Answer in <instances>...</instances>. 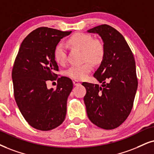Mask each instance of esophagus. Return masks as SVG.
<instances>
[{"instance_id":"34e87169","label":"esophagus","mask_w":154,"mask_h":154,"mask_svg":"<svg viewBox=\"0 0 154 154\" xmlns=\"http://www.w3.org/2000/svg\"><path fill=\"white\" fill-rule=\"evenodd\" d=\"M79 84H80V83L79 82V81H77V80H74L73 81V85H75V86H76V85H79Z\"/></svg>"}]
</instances>
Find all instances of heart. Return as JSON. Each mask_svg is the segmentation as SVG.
<instances>
[{
	"label": "heart",
	"instance_id": "b5f03b06",
	"mask_svg": "<svg viewBox=\"0 0 154 154\" xmlns=\"http://www.w3.org/2000/svg\"><path fill=\"white\" fill-rule=\"evenodd\" d=\"M68 43L73 48L83 51L84 59L97 64L102 61L104 55V48L100 42L94 40L90 35L82 32L74 34L68 39ZM54 57L60 65L65 63L67 57L66 48L63 43L57 45L54 50ZM92 69V65L86 63L81 65H74L68 69L67 75L75 79H85Z\"/></svg>",
	"mask_w": 154,
	"mask_h": 154
}]
</instances>
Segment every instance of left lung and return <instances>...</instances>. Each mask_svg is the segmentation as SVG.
<instances>
[{"instance_id": "left-lung-1", "label": "left lung", "mask_w": 154, "mask_h": 154, "mask_svg": "<svg viewBox=\"0 0 154 154\" xmlns=\"http://www.w3.org/2000/svg\"><path fill=\"white\" fill-rule=\"evenodd\" d=\"M101 37L104 55L94 77L102 85L83 82L87 114L93 124L114 129L127 119L138 87L134 54L125 39L110 25H101L87 30Z\"/></svg>"}]
</instances>
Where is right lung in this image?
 Returning a JSON list of instances; mask_svg holds the SVG:
<instances>
[{
	"instance_id": "obj_1",
	"label": "right lung",
	"mask_w": 154,
	"mask_h": 154,
	"mask_svg": "<svg viewBox=\"0 0 154 154\" xmlns=\"http://www.w3.org/2000/svg\"><path fill=\"white\" fill-rule=\"evenodd\" d=\"M72 31L41 27L31 32L20 45L12 70L15 102L27 122L35 129L49 131L64 122L67 100L73 88L69 78H58L54 50ZM57 79L55 90L46 87Z\"/></svg>"
}]
</instances>
